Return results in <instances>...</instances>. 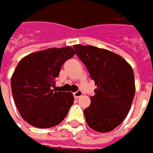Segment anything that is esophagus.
Instances as JSON below:
<instances>
[{
    "label": "esophagus",
    "instance_id": "esophagus-1",
    "mask_svg": "<svg viewBox=\"0 0 153 153\" xmlns=\"http://www.w3.org/2000/svg\"><path fill=\"white\" fill-rule=\"evenodd\" d=\"M82 95H83V92H82L81 91H77L76 92L74 93V98L80 97Z\"/></svg>",
    "mask_w": 153,
    "mask_h": 153
}]
</instances>
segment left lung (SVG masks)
Here are the masks:
<instances>
[{
  "instance_id": "left-lung-1",
  "label": "left lung",
  "mask_w": 153,
  "mask_h": 153,
  "mask_svg": "<svg viewBox=\"0 0 153 153\" xmlns=\"http://www.w3.org/2000/svg\"><path fill=\"white\" fill-rule=\"evenodd\" d=\"M78 57L95 81V96L84 110L87 124L106 133L123 122L129 113L135 92L132 68L120 56L92 45H74Z\"/></svg>"
}]
</instances>
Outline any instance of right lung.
<instances>
[{
  "label": "right lung",
  "mask_w": 153,
  "mask_h": 153,
  "mask_svg": "<svg viewBox=\"0 0 153 153\" xmlns=\"http://www.w3.org/2000/svg\"><path fill=\"white\" fill-rule=\"evenodd\" d=\"M75 54L72 47L50 48L24 56L11 80L14 102L22 118L32 126L45 129L64 119L74 103L70 92L55 88L63 63Z\"/></svg>",
  "instance_id": "1"
}]
</instances>
